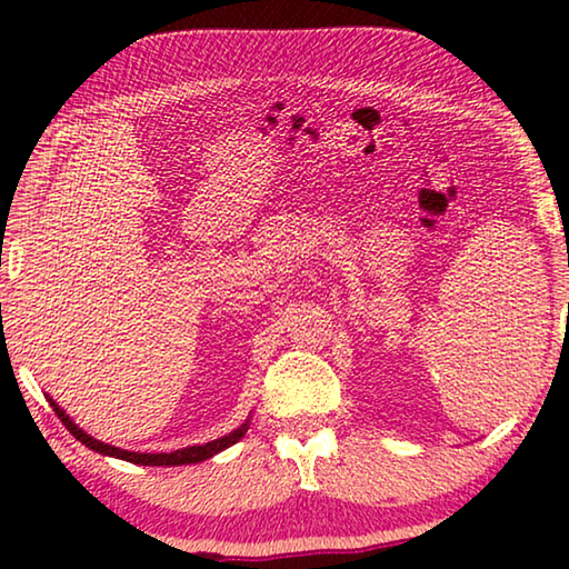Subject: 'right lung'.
<instances>
[{
	"label": "right lung",
	"instance_id": "obj_1",
	"mask_svg": "<svg viewBox=\"0 0 569 569\" xmlns=\"http://www.w3.org/2000/svg\"><path fill=\"white\" fill-rule=\"evenodd\" d=\"M50 407L54 409L57 417L62 419V423L67 427V431L77 439L82 441L84 447H90L92 451H100V455H108V457H118V459H124V461H132V465H146V467H178V465H198V461L203 459H210L213 455H218V451L228 449L230 445H236V441L246 435L248 431V423H243V427L230 431L228 437L223 439H216V441H208V445H200V447H186V449H178V451H170V455H140V451H128V449H120V447H112V445H104V441H98L92 439L90 435H84V431L77 427V423L67 417V413L57 407V403L50 399Z\"/></svg>",
	"mask_w": 569,
	"mask_h": 569
}]
</instances>
